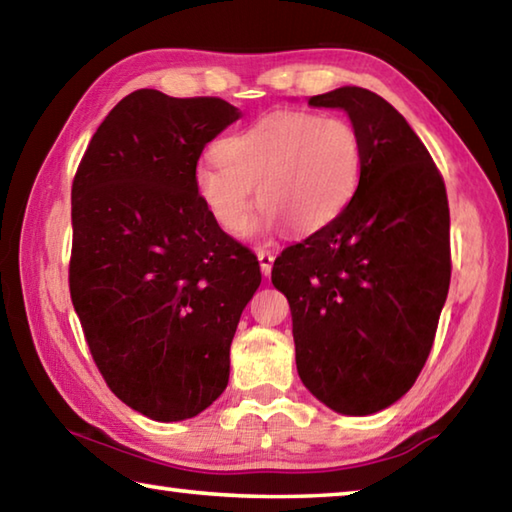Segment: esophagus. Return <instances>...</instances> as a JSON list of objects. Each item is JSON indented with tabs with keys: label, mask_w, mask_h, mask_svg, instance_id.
Returning <instances> with one entry per match:
<instances>
[{
	"label": "esophagus",
	"mask_w": 512,
	"mask_h": 512,
	"mask_svg": "<svg viewBox=\"0 0 512 512\" xmlns=\"http://www.w3.org/2000/svg\"><path fill=\"white\" fill-rule=\"evenodd\" d=\"M257 259H259V268H262V273H264V275H271L273 262H275V255L271 253V250L259 248V250H257Z\"/></svg>",
	"instance_id": "34e87169"
}]
</instances>
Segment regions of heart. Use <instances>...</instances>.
Returning <instances> with one entry per match:
<instances>
[{
	"label": "heart",
	"mask_w": 512,
	"mask_h": 512,
	"mask_svg": "<svg viewBox=\"0 0 512 512\" xmlns=\"http://www.w3.org/2000/svg\"><path fill=\"white\" fill-rule=\"evenodd\" d=\"M361 137L350 121L311 112H273L225 137L216 162L194 169V187L219 228L241 235L253 210L257 228L311 235L332 223L359 187Z\"/></svg>",
	"instance_id": "b5f03b06"
}]
</instances>
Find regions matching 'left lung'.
Segmentation results:
<instances>
[{
  "label": "left lung",
  "instance_id": "left-lung-1",
  "mask_svg": "<svg viewBox=\"0 0 512 512\" xmlns=\"http://www.w3.org/2000/svg\"><path fill=\"white\" fill-rule=\"evenodd\" d=\"M348 112L363 146L348 207L275 259L289 300L298 375L343 415L377 413L427 363L452 277L445 180L427 146L379 94L339 88L309 99Z\"/></svg>",
  "mask_w": 512,
  "mask_h": 512
}]
</instances>
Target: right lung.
Instances as JSON below:
<instances>
[{
  "mask_svg": "<svg viewBox=\"0 0 512 512\" xmlns=\"http://www.w3.org/2000/svg\"><path fill=\"white\" fill-rule=\"evenodd\" d=\"M241 117L219 97L135 90L92 135L72 183L69 293L121 402L194 418L230 377V343L262 273L196 194L207 142Z\"/></svg>",
  "mask_w": 512,
  "mask_h": 512,
  "instance_id": "right-lung-1",
  "label": "right lung"
}]
</instances>
